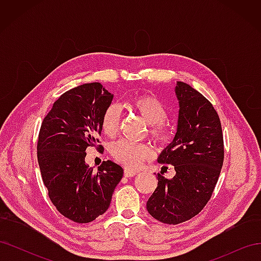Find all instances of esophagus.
Instances as JSON below:
<instances>
[{"label": "esophagus", "mask_w": 261, "mask_h": 261, "mask_svg": "<svg viewBox=\"0 0 261 261\" xmlns=\"http://www.w3.org/2000/svg\"><path fill=\"white\" fill-rule=\"evenodd\" d=\"M136 174H137V172L133 171V170H129V169H125L124 170V175L126 177H133V176H135Z\"/></svg>", "instance_id": "esophagus-1"}]
</instances>
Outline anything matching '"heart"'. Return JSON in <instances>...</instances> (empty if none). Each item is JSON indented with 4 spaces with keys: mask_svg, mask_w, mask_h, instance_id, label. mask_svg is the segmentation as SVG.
Masks as SVG:
<instances>
[{
    "mask_svg": "<svg viewBox=\"0 0 261 261\" xmlns=\"http://www.w3.org/2000/svg\"><path fill=\"white\" fill-rule=\"evenodd\" d=\"M127 105L151 126L150 134L155 140L164 143L170 139V129L163 124L168 115L167 109L159 99L152 94H137L129 99ZM120 109L117 106L112 105L108 107L101 118L102 130L108 136L115 135L120 126ZM111 153L116 161L128 169L138 168L153 155L151 148L147 145L133 144L126 140L117 141L114 144L111 148Z\"/></svg>",
    "mask_w": 261,
    "mask_h": 261,
    "instance_id": "b5f03b06",
    "label": "heart"
}]
</instances>
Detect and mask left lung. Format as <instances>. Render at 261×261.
Wrapping results in <instances>:
<instances>
[{"label": "left lung", "instance_id": "1", "mask_svg": "<svg viewBox=\"0 0 261 261\" xmlns=\"http://www.w3.org/2000/svg\"><path fill=\"white\" fill-rule=\"evenodd\" d=\"M176 133L158 162L174 167L175 175L158 174V186L147 210L167 224H178L203 209L223 165V135L220 118L210 102L186 83L177 82Z\"/></svg>", "mask_w": 261, "mask_h": 261}]
</instances>
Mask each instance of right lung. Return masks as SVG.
Here are the masks:
<instances>
[{
    "label": "right lung",
    "instance_id": "right-lung-1",
    "mask_svg": "<svg viewBox=\"0 0 261 261\" xmlns=\"http://www.w3.org/2000/svg\"><path fill=\"white\" fill-rule=\"evenodd\" d=\"M112 100L100 83L77 86L54 102L39 133L38 163L50 199L77 223L103 215L123 177L122 167L113 161H105L97 173L85 161L86 148L99 141L101 118Z\"/></svg>",
    "mask_w": 261,
    "mask_h": 261
}]
</instances>
